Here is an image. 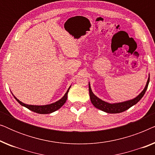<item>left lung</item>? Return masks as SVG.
<instances>
[{"mask_svg":"<svg viewBox=\"0 0 155 155\" xmlns=\"http://www.w3.org/2000/svg\"><path fill=\"white\" fill-rule=\"evenodd\" d=\"M150 82V75L149 78H148L147 83L144 88V90L137 95L136 97H135L134 99H130V100L122 101V102H117V103H109L107 101H105L104 100H101V99H99V97H97L94 93L92 92V89H91L90 83L89 82V92H90V100L91 102L92 103V104L94 106V107H96L97 109L101 111L106 112V113L109 114H118L121 113L123 111H125L126 110L128 109L129 108H130L133 106L138 102V101L142 99V97L144 96L145 93L147 90L148 84H149Z\"/></svg>","mask_w":155,"mask_h":155,"instance_id":"8db88e82","label":"left lung"}]
</instances>
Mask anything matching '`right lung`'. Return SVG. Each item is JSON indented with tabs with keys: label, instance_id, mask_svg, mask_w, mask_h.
I'll use <instances>...</instances> for the list:
<instances>
[{
	"label": "right lung",
	"instance_id": "right-lung-1",
	"mask_svg": "<svg viewBox=\"0 0 155 155\" xmlns=\"http://www.w3.org/2000/svg\"><path fill=\"white\" fill-rule=\"evenodd\" d=\"M71 85L69 87V88L68 89L67 92L65 94H64L62 98L59 99V100L56 101V102H54L52 104H46V105H30V104H26L22 102V101L19 100L18 99H17L14 96L13 94L12 93V94L13 95V97H15V99H16L17 101L20 104V105L23 106V107L27 108V109L31 110L35 113L37 114H51L53 113V112L57 111V110L60 109V108L62 107V106L65 103V101L67 100L68 98V91L71 88Z\"/></svg>",
	"mask_w": 155,
	"mask_h": 155
}]
</instances>
